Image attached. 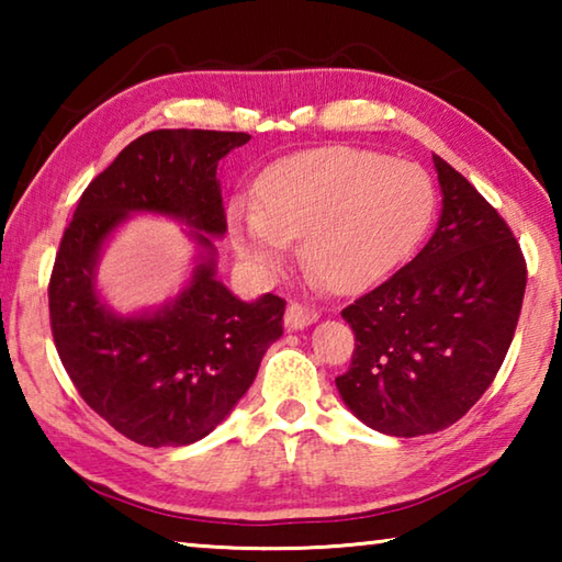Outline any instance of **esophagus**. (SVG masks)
Wrapping results in <instances>:
<instances>
[{
    "mask_svg": "<svg viewBox=\"0 0 562 562\" xmlns=\"http://www.w3.org/2000/svg\"><path fill=\"white\" fill-rule=\"evenodd\" d=\"M317 319H319L317 312L310 307H302V304H290V307L284 310V327H288L290 331H297V329L315 325Z\"/></svg>",
    "mask_w": 562,
    "mask_h": 562,
    "instance_id": "esophagus-1",
    "label": "esophagus"
}]
</instances>
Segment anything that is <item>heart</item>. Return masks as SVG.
<instances>
[{
  "instance_id": "heart-1",
  "label": "heart",
  "mask_w": 562,
  "mask_h": 562,
  "mask_svg": "<svg viewBox=\"0 0 562 562\" xmlns=\"http://www.w3.org/2000/svg\"><path fill=\"white\" fill-rule=\"evenodd\" d=\"M436 207L424 168L374 150L327 146L274 164L260 180V203L235 198L227 235L255 278L288 260L292 240L312 282L349 294L372 288L412 258Z\"/></svg>"
}]
</instances>
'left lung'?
<instances>
[{
  "instance_id": "left-lung-1",
  "label": "left lung",
  "mask_w": 562,
  "mask_h": 562,
  "mask_svg": "<svg viewBox=\"0 0 562 562\" xmlns=\"http://www.w3.org/2000/svg\"><path fill=\"white\" fill-rule=\"evenodd\" d=\"M436 231L416 258L341 312L355 331L341 402L386 436L436 434L496 379L516 335L526 260L486 198L434 156Z\"/></svg>"
}]
</instances>
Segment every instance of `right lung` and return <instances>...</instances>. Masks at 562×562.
Instances as JSON below:
<instances>
[{
  "label": "right lung",
  "mask_w": 562,
  "mask_h": 562,
  "mask_svg": "<svg viewBox=\"0 0 562 562\" xmlns=\"http://www.w3.org/2000/svg\"><path fill=\"white\" fill-rule=\"evenodd\" d=\"M247 140L233 131L144 133L83 190L56 252L49 315L66 374L113 429L150 449L205 439L282 337L280 297L245 302L217 278L215 240L227 231L217 166ZM133 214L188 226L196 258L173 299L123 316L98 290V262Z\"/></svg>",
  "instance_id": "obj_1"
}]
</instances>
